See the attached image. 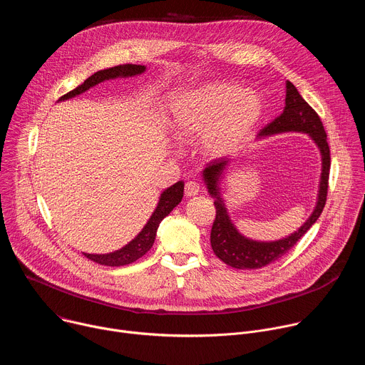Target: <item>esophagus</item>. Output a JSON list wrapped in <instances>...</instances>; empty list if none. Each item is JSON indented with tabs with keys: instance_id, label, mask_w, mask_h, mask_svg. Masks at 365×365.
Wrapping results in <instances>:
<instances>
[{
	"instance_id": "34e87169",
	"label": "esophagus",
	"mask_w": 365,
	"mask_h": 365,
	"mask_svg": "<svg viewBox=\"0 0 365 365\" xmlns=\"http://www.w3.org/2000/svg\"><path fill=\"white\" fill-rule=\"evenodd\" d=\"M199 189H200L199 183L195 182V180H190V182H187V183L185 185V195H186L187 197L196 196V195L199 193Z\"/></svg>"
}]
</instances>
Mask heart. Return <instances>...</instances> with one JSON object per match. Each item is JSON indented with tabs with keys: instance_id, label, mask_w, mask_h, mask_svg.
Masks as SVG:
<instances>
[{
	"instance_id": "obj_1",
	"label": "heart",
	"mask_w": 365,
	"mask_h": 365,
	"mask_svg": "<svg viewBox=\"0 0 365 365\" xmlns=\"http://www.w3.org/2000/svg\"><path fill=\"white\" fill-rule=\"evenodd\" d=\"M263 117V101L228 82H207L176 93L168 107L166 130L179 144L199 138L202 151L220 159L244 145Z\"/></svg>"
}]
</instances>
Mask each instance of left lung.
Listing matches in <instances>:
<instances>
[{
	"mask_svg": "<svg viewBox=\"0 0 365 365\" xmlns=\"http://www.w3.org/2000/svg\"><path fill=\"white\" fill-rule=\"evenodd\" d=\"M284 133H302L310 137L321 153V178L318 186V196L314 211L303 222L297 231L274 241H258L242 235L234 225L225 199L222 196V179L225 172L232 165V160L225 158L207 165L202 170V180L207 189V193L214 197L217 217L211 230V245L215 255L234 269L254 270L262 269L276 259L283 257L296 242L310 230L321 217L327 202L328 179H329V145L327 143V133L319 115L312 110L309 103L302 98L296 86L286 81V99L283 113L258 133L257 138L284 134Z\"/></svg>",
	"mask_w": 365,
	"mask_h": 365,
	"instance_id": "8db88e82",
	"label": "left lung"
}]
</instances>
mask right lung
Segmentation results:
<instances>
[{
  "mask_svg": "<svg viewBox=\"0 0 365 365\" xmlns=\"http://www.w3.org/2000/svg\"><path fill=\"white\" fill-rule=\"evenodd\" d=\"M145 72V66L143 65H120L114 66L110 69H103L95 72L92 76H89L82 85L75 88L73 91L68 92L62 98H59L58 102L66 101L71 98H75L86 91H89L92 86H96L101 82H106L110 79H117V78H131V76H138ZM183 182H178L172 185L170 187L165 189L159 197L158 206H155L154 212L148 218L147 224L143 227V230L123 248L107 252V254H88L83 252L86 258H89L91 262L102 264V266H110V267H120V266H127L134 263L135 259L143 257L154 244L155 234H158V228L160 222L175 210V207L179 205V202L183 197Z\"/></svg>",
  "mask_w": 365,
  "mask_h": 365,
  "instance_id": "1",
  "label": "right lung"
}]
</instances>
